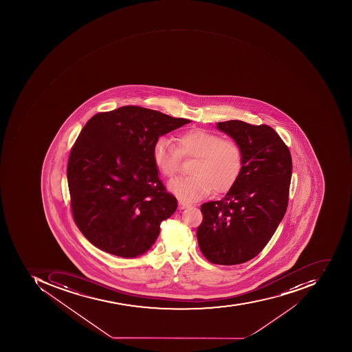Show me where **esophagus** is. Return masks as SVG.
<instances>
[{"label":"esophagus","instance_id":"34e87169","mask_svg":"<svg viewBox=\"0 0 352 352\" xmlns=\"http://www.w3.org/2000/svg\"><path fill=\"white\" fill-rule=\"evenodd\" d=\"M187 207H190V205H188V204H186V202L182 201V200H179V210L186 209Z\"/></svg>","mask_w":352,"mask_h":352}]
</instances>
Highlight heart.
<instances>
[{
  "label": "heart",
  "instance_id": "b5f03b06",
  "mask_svg": "<svg viewBox=\"0 0 352 352\" xmlns=\"http://www.w3.org/2000/svg\"><path fill=\"white\" fill-rule=\"evenodd\" d=\"M175 145L160 138L153 146L155 167L162 177H175L181 158H194L190 168L192 177L173 179L170 192L183 201H198L210 192H227L237 182L243 165V153L234 139H222L209 130L195 128L177 135Z\"/></svg>",
  "mask_w": 352,
  "mask_h": 352
}]
</instances>
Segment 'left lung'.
Segmentation results:
<instances>
[{"instance_id":"left-lung-1","label":"left lung","mask_w":352,"mask_h":352,"mask_svg":"<svg viewBox=\"0 0 352 352\" xmlns=\"http://www.w3.org/2000/svg\"><path fill=\"white\" fill-rule=\"evenodd\" d=\"M217 128L239 143L243 165L222 199L201 206L198 245L213 264H242L264 249L285 217L292 157L270 126L228 120Z\"/></svg>"}]
</instances>
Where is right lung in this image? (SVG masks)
Instances as JSON below:
<instances>
[{"label":"right lung","instance_id":"add662e5","mask_svg":"<svg viewBox=\"0 0 352 352\" xmlns=\"http://www.w3.org/2000/svg\"><path fill=\"white\" fill-rule=\"evenodd\" d=\"M188 122L135 105L86 122L69 156L67 184L75 224L98 249L130 258L154 245L177 201L158 177L153 146Z\"/></svg>","mask_w":352,"mask_h":352}]
</instances>
